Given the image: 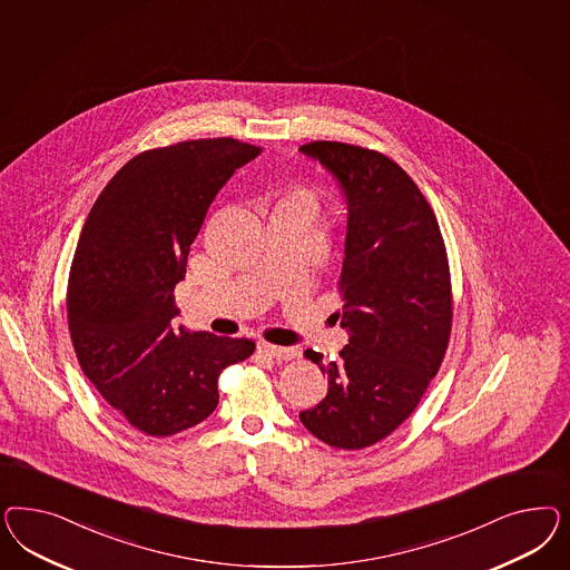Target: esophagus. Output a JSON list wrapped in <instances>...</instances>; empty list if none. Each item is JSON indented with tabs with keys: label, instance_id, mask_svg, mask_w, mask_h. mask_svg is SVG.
<instances>
[{
	"label": "esophagus",
	"instance_id": "obj_1",
	"mask_svg": "<svg viewBox=\"0 0 570 570\" xmlns=\"http://www.w3.org/2000/svg\"><path fill=\"white\" fill-rule=\"evenodd\" d=\"M257 348H259V353L272 357V360H277V362H291V360H294V357L298 355V351L293 348V346L269 345V343H265V341H259Z\"/></svg>",
	"mask_w": 570,
	"mask_h": 570
}]
</instances>
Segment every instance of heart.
I'll use <instances>...</instances> for the list:
<instances>
[{
	"label": "heart",
	"instance_id": "b5f03b06",
	"mask_svg": "<svg viewBox=\"0 0 570 570\" xmlns=\"http://www.w3.org/2000/svg\"><path fill=\"white\" fill-rule=\"evenodd\" d=\"M291 200H298V203H307L309 205L311 196L307 191H296Z\"/></svg>",
	"mask_w": 570,
	"mask_h": 570
}]
</instances>
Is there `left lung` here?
I'll return each instance as SVG.
<instances>
[{
  "label": "left lung",
  "instance_id": "1",
  "mask_svg": "<svg viewBox=\"0 0 570 570\" xmlns=\"http://www.w3.org/2000/svg\"><path fill=\"white\" fill-rule=\"evenodd\" d=\"M298 150L336 179L345 198L336 315L348 332L336 362L305 353L328 376V395L298 417L330 448H370L414 412L445 357L448 253L431 205L395 160L341 141Z\"/></svg>",
  "mask_w": 570,
  "mask_h": 570
}]
</instances>
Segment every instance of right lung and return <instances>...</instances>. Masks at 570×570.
Returning <instances> with one entry per match:
<instances>
[{"label": "right lung", "mask_w": 570, "mask_h": 570, "mask_svg": "<svg viewBox=\"0 0 570 570\" xmlns=\"http://www.w3.org/2000/svg\"><path fill=\"white\" fill-rule=\"evenodd\" d=\"M259 146L191 139L131 158L87 215L70 265V341L89 382L150 436L203 422L217 380L253 355L248 338L173 328L175 286L217 191Z\"/></svg>", "instance_id": "1"}]
</instances>
